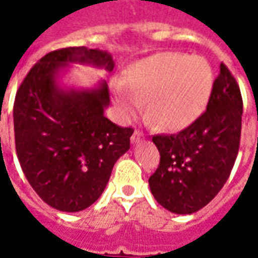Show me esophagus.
<instances>
[{
  "label": "esophagus",
  "mask_w": 258,
  "mask_h": 258,
  "mask_svg": "<svg viewBox=\"0 0 258 258\" xmlns=\"http://www.w3.org/2000/svg\"><path fill=\"white\" fill-rule=\"evenodd\" d=\"M142 140H144V133L140 131V130H135L134 134L131 137V142H133V144H138V142H141Z\"/></svg>",
  "instance_id": "1"
}]
</instances>
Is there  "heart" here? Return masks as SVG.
<instances>
[{
	"instance_id": "1",
	"label": "heart",
	"mask_w": 258,
	"mask_h": 258,
	"mask_svg": "<svg viewBox=\"0 0 258 258\" xmlns=\"http://www.w3.org/2000/svg\"><path fill=\"white\" fill-rule=\"evenodd\" d=\"M214 76L203 56L160 52L127 69L114 88V101L127 114L142 110L149 99V114L162 128L181 130L199 117L209 103Z\"/></svg>"
}]
</instances>
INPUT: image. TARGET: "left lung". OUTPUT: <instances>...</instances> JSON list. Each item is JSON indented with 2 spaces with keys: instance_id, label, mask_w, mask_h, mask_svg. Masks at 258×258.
<instances>
[{
  "instance_id": "1",
  "label": "left lung",
  "mask_w": 258,
  "mask_h": 258,
  "mask_svg": "<svg viewBox=\"0 0 258 258\" xmlns=\"http://www.w3.org/2000/svg\"><path fill=\"white\" fill-rule=\"evenodd\" d=\"M243 101L229 69L220 64L206 112L173 135H153L160 164L149 178L159 205L192 214L214 199L236 160Z\"/></svg>"
}]
</instances>
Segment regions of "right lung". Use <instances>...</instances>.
Masks as SVG:
<instances>
[{
    "label": "right lung",
    "instance_id": "obj_1",
    "mask_svg": "<svg viewBox=\"0 0 258 258\" xmlns=\"http://www.w3.org/2000/svg\"><path fill=\"white\" fill-rule=\"evenodd\" d=\"M74 62L107 72L114 68L106 51L56 49L30 69L14 105L20 167L47 205L66 213L95 203L106 188L114 163L130 149L134 133L103 116L110 103L106 81L94 90L59 87V72Z\"/></svg>",
    "mask_w": 258,
    "mask_h": 258
}]
</instances>
